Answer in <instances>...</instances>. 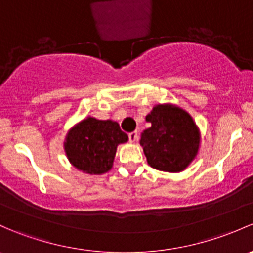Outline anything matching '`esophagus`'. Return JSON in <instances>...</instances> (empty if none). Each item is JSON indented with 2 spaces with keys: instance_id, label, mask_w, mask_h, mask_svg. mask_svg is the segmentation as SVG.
I'll return each mask as SVG.
<instances>
[{
  "instance_id": "obj_1",
  "label": "esophagus",
  "mask_w": 253,
  "mask_h": 253,
  "mask_svg": "<svg viewBox=\"0 0 253 253\" xmlns=\"http://www.w3.org/2000/svg\"><path fill=\"white\" fill-rule=\"evenodd\" d=\"M128 139L129 142H135V140L138 139V132L134 131V132H131V133H128Z\"/></svg>"
}]
</instances>
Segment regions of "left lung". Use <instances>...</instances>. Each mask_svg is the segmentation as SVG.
<instances>
[{
    "instance_id": "8db88e82",
    "label": "left lung",
    "mask_w": 253,
    "mask_h": 253,
    "mask_svg": "<svg viewBox=\"0 0 253 253\" xmlns=\"http://www.w3.org/2000/svg\"><path fill=\"white\" fill-rule=\"evenodd\" d=\"M151 127L140 138L148 164L166 172H180L194 160L200 144L196 125L187 111L172 105H156L147 116Z\"/></svg>"
}]
</instances>
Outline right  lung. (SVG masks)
Here are the masks:
<instances>
[{"label":"right lung","mask_w":253,"mask_h":253,"mask_svg":"<svg viewBox=\"0 0 253 253\" xmlns=\"http://www.w3.org/2000/svg\"><path fill=\"white\" fill-rule=\"evenodd\" d=\"M128 135L118 122L87 118L68 133L65 151L76 169L91 174H100L111 169L116 147Z\"/></svg>","instance_id":"add662e5"}]
</instances>
